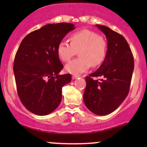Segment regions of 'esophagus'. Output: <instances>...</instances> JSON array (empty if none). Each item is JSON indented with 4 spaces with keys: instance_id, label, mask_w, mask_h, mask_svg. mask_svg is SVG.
<instances>
[{
    "instance_id": "obj_1",
    "label": "esophagus",
    "mask_w": 147,
    "mask_h": 147,
    "mask_svg": "<svg viewBox=\"0 0 147 147\" xmlns=\"http://www.w3.org/2000/svg\"><path fill=\"white\" fill-rule=\"evenodd\" d=\"M79 75H72V78L73 80H75V79H77V78H79Z\"/></svg>"
}]
</instances>
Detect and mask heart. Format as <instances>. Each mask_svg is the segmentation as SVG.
<instances>
[{"label": "heart", "mask_w": 147, "mask_h": 147, "mask_svg": "<svg viewBox=\"0 0 147 147\" xmlns=\"http://www.w3.org/2000/svg\"><path fill=\"white\" fill-rule=\"evenodd\" d=\"M70 44L60 42L57 47L59 58L68 62L79 53V58L66 65L65 70L72 75H79L91 67L100 66L107 53V42L102 35L87 29L74 32L69 36Z\"/></svg>", "instance_id": "b5f03b06"}]
</instances>
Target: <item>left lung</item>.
Here are the masks:
<instances>
[{"label":"left lung","mask_w":147,"mask_h":147,"mask_svg":"<svg viewBox=\"0 0 147 147\" xmlns=\"http://www.w3.org/2000/svg\"><path fill=\"white\" fill-rule=\"evenodd\" d=\"M96 26L106 35L107 53L99 69L85 78L83 99L92 112L107 115L117 109L128 94L134 71V57L122 35L106 26ZM98 76L102 78L93 79Z\"/></svg>","instance_id":"left-lung-1"}]
</instances>
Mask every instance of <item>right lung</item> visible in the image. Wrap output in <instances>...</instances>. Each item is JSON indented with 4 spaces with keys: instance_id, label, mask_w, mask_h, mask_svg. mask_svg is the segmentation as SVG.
Here are the masks:
<instances>
[{
    "instance_id": "1",
    "label": "right lung",
    "mask_w": 147,
    "mask_h": 147,
    "mask_svg": "<svg viewBox=\"0 0 147 147\" xmlns=\"http://www.w3.org/2000/svg\"><path fill=\"white\" fill-rule=\"evenodd\" d=\"M75 28L72 23L45 25L26 35L18 49L13 63L18 94L35 115L53 112L61 102L63 87L72 80L70 74L59 75L63 65L57 47Z\"/></svg>"
}]
</instances>
